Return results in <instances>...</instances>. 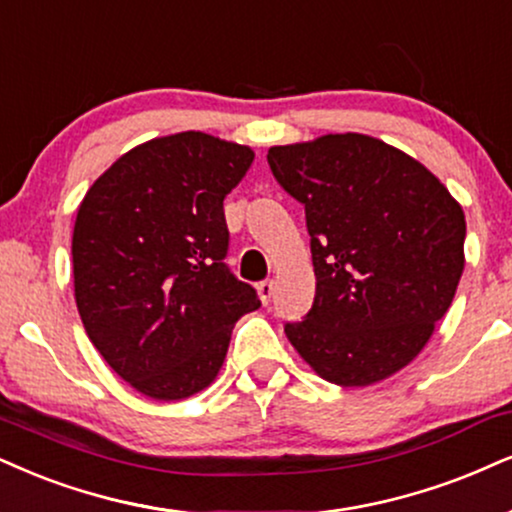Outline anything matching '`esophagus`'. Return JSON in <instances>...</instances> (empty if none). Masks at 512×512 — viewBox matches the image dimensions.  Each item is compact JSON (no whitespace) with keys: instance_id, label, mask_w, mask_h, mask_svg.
Listing matches in <instances>:
<instances>
[{"instance_id":"1","label":"esophagus","mask_w":512,"mask_h":512,"mask_svg":"<svg viewBox=\"0 0 512 512\" xmlns=\"http://www.w3.org/2000/svg\"><path fill=\"white\" fill-rule=\"evenodd\" d=\"M256 289H258V296H261V301H263V304H268V301L273 299V292H275V282H273V280H263V282H258Z\"/></svg>"}]
</instances>
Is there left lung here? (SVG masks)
I'll list each match as a JSON object with an SVG mask.
<instances>
[{
	"label": "left lung",
	"instance_id": "obj_1",
	"mask_svg": "<svg viewBox=\"0 0 512 512\" xmlns=\"http://www.w3.org/2000/svg\"><path fill=\"white\" fill-rule=\"evenodd\" d=\"M268 166L304 204L315 270L311 311L287 339L327 382L394 375L456 296L463 208L422 163L358 132L270 147Z\"/></svg>",
	"mask_w": 512,
	"mask_h": 512
}]
</instances>
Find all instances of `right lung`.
Masks as SVG:
<instances>
[{
  "label": "right lung",
  "mask_w": 512,
  "mask_h": 512,
  "mask_svg": "<svg viewBox=\"0 0 512 512\" xmlns=\"http://www.w3.org/2000/svg\"><path fill=\"white\" fill-rule=\"evenodd\" d=\"M251 161L242 144L178 132L128 151L82 199L75 304L104 361L144 396L208 387L232 327L261 306L225 263L223 201Z\"/></svg>",
  "instance_id": "obj_1"
}]
</instances>
